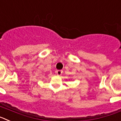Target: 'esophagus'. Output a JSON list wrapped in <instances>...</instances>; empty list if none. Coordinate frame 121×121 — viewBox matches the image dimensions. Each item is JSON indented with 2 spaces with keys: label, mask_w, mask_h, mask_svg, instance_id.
Instances as JSON below:
<instances>
[{
  "label": "esophagus",
  "mask_w": 121,
  "mask_h": 121,
  "mask_svg": "<svg viewBox=\"0 0 121 121\" xmlns=\"http://www.w3.org/2000/svg\"><path fill=\"white\" fill-rule=\"evenodd\" d=\"M56 72L58 75H61L63 73V71L62 70H58V71H56Z\"/></svg>",
  "instance_id": "34e87169"
}]
</instances>
